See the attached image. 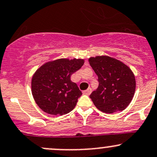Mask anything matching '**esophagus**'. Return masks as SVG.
I'll use <instances>...</instances> for the list:
<instances>
[{
	"mask_svg": "<svg viewBox=\"0 0 157 157\" xmlns=\"http://www.w3.org/2000/svg\"><path fill=\"white\" fill-rule=\"evenodd\" d=\"M91 92H92V89L88 88L86 90L83 91V94H85V95H90V94H91Z\"/></svg>",
	"mask_w": 157,
	"mask_h": 157,
	"instance_id": "obj_1",
	"label": "esophagus"
}]
</instances>
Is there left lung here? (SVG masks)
Returning a JSON list of instances; mask_svg holds the SVG:
<instances>
[{
    "mask_svg": "<svg viewBox=\"0 0 157 157\" xmlns=\"http://www.w3.org/2000/svg\"><path fill=\"white\" fill-rule=\"evenodd\" d=\"M89 62L98 76V89L90 95L95 106L107 113L126 109L135 91V78L131 69L117 59L105 56L92 57Z\"/></svg>",
    "mask_w": 157,
    "mask_h": 157,
    "instance_id": "1",
    "label": "left lung"
}]
</instances>
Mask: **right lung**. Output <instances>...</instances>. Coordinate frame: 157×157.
<instances>
[{"instance_id": "add662e5", "label": "right lung", "mask_w": 157, "mask_h": 157, "mask_svg": "<svg viewBox=\"0 0 157 157\" xmlns=\"http://www.w3.org/2000/svg\"><path fill=\"white\" fill-rule=\"evenodd\" d=\"M83 59H62L41 66L31 80V92L43 111L52 115L69 113L82 95L71 76L83 65Z\"/></svg>"}]
</instances>
